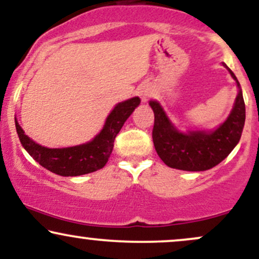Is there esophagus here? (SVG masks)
Masks as SVG:
<instances>
[{
    "instance_id": "obj_1",
    "label": "esophagus",
    "mask_w": 259,
    "mask_h": 259,
    "mask_svg": "<svg viewBox=\"0 0 259 259\" xmlns=\"http://www.w3.org/2000/svg\"><path fill=\"white\" fill-rule=\"evenodd\" d=\"M139 96L141 97L142 102H146V101L148 100V97L151 96V92H150V90H148V89H145V90L139 91Z\"/></svg>"
}]
</instances>
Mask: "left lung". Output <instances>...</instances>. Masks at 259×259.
I'll return each instance as SVG.
<instances>
[{
    "label": "left lung",
    "mask_w": 259,
    "mask_h": 259,
    "mask_svg": "<svg viewBox=\"0 0 259 259\" xmlns=\"http://www.w3.org/2000/svg\"><path fill=\"white\" fill-rule=\"evenodd\" d=\"M236 80L239 94L228 119L214 132H189L175 127L157 101H150L154 113L153 145L159 158L170 168L187 171H202L215 167L229 156L241 138L245 125V101L235 74L223 63Z\"/></svg>",
    "instance_id": "obj_1"
}]
</instances>
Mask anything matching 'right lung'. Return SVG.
<instances>
[{
	"mask_svg": "<svg viewBox=\"0 0 259 259\" xmlns=\"http://www.w3.org/2000/svg\"><path fill=\"white\" fill-rule=\"evenodd\" d=\"M140 105L139 97L118 103L107 117L105 126L92 141L67 148H47L34 142L16 119V129L23 147L38 164L62 177H78L103 168L111 156L114 140L125 120Z\"/></svg>",
	"mask_w": 259,
	"mask_h": 259,
	"instance_id": "1",
	"label": "right lung"
}]
</instances>
